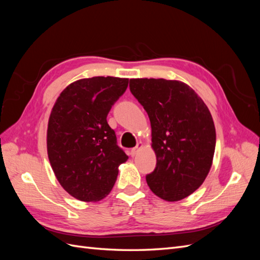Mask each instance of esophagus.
I'll return each mask as SVG.
<instances>
[{"label": "esophagus", "instance_id": "esophagus-1", "mask_svg": "<svg viewBox=\"0 0 260 260\" xmlns=\"http://www.w3.org/2000/svg\"><path fill=\"white\" fill-rule=\"evenodd\" d=\"M143 146V144L142 143H138V145L136 146V147H133V148H131V151H130V155L133 157V156H136L137 154H138V151L139 149Z\"/></svg>", "mask_w": 260, "mask_h": 260}]
</instances>
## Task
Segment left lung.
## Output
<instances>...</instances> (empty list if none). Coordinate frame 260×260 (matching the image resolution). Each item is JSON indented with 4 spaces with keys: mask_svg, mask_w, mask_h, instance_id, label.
<instances>
[{
    "mask_svg": "<svg viewBox=\"0 0 260 260\" xmlns=\"http://www.w3.org/2000/svg\"><path fill=\"white\" fill-rule=\"evenodd\" d=\"M130 91L152 125L156 167L146 175L149 188L168 202L180 201L202 185L216 146L212 117L185 83L165 79H130Z\"/></svg>",
    "mask_w": 260,
    "mask_h": 260,
    "instance_id": "left-lung-1",
    "label": "left lung"
}]
</instances>
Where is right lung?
Returning <instances> with one entry per match:
<instances>
[{
	"mask_svg": "<svg viewBox=\"0 0 260 260\" xmlns=\"http://www.w3.org/2000/svg\"><path fill=\"white\" fill-rule=\"evenodd\" d=\"M129 79L93 77L60 93L49 119L48 155L58 182L77 200L95 202L113 188L118 166L128 159L107 123Z\"/></svg>",
	"mask_w": 260,
	"mask_h": 260,
	"instance_id": "obj_1",
	"label": "right lung"
}]
</instances>
